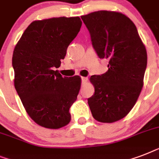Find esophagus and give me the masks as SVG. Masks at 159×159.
Listing matches in <instances>:
<instances>
[{"label": "esophagus", "mask_w": 159, "mask_h": 159, "mask_svg": "<svg viewBox=\"0 0 159 159\" xmlns=\"http://www.w3.org/2000/svg\"><path fill=\"white\" fill-rule=\"evenodd\" d=\"M87 81H88V78H87V77H82V83H86V82H87Z\"/></svg>", "instance_id": "obj_1"}]
</instances>
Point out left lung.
I'll return each instance as SVG.
<instances>
[{
	"label": "left lung",
	"instance_id": "left-lung-1",
	"mask_svg": "<svg viewBox=\"0 0 159 159\" xmlns=\"http://www.w3.org/2000/svg\"><path fill=\"white\" fill-rule=\"evenodd\" d=\"M100 58H108V71L93 75L95 93L88 105L95 120L113 123L132 110L140 94L147 52L135 25L124 14L95 11L81 16Z\"/></svg>",
	"mask_w": 159,
	"mask_h": 159
}]
</instances>
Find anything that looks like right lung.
Segmentation results:
<instances>
[{
	"label": "right lung",
	"instance_id": "obj_1",
	"mask_svg": "<svg viewBox=\"0 0 159 159\" xmlns=\"http://www.w3.org/2000/svg\"><path fill=\"white\" fill-rule=\"evenodd\" d=\"M81 26L79 17L33 21L15 47V88L26 112L39 125L59 129L71 120L69 109L77 100L81 77H62L54 69L60 67Z\"/></svg>",
	"mask_w": 159,
	"mask_h": 159
}]
</instances>
